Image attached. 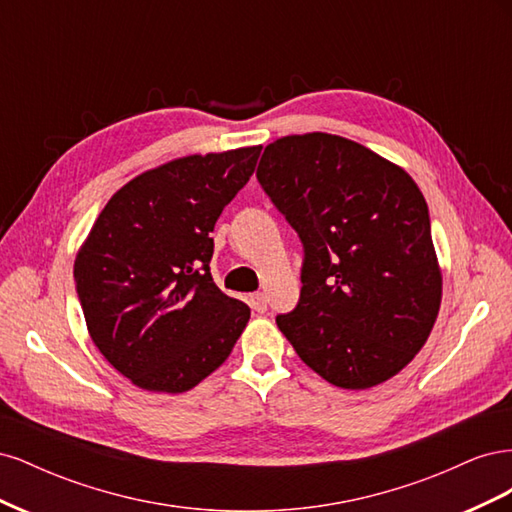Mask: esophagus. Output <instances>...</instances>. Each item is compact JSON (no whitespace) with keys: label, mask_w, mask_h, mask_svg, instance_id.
I'll return each mask as SVG.
<instances>
[{"label":"esophagus","mask_w":512,"mask_h":512,"mask_svg":"<svg viewBox=\"0 0 512 512\" xmlns=\"http://www.w3.org/2000/svg\"><path fill=\"white\" fill-rule=\"evenodd\" d=\"M250 307L254 309V312H258V314H262V312H267V297L262 292H254V294H250Z\"/></svg>","instance_id":"1"}]
</instances>
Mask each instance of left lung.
Returning a JSON list of instances; mask_svg holds the SVG:
<instances>
[{"mask_svg": "<svg viewBox=\"0 0 512 512\" xmlns=\"http://www.w3.org/2000/svg\"><path fill=\"white\" fill-rule=\"evenodd\" d=\"M256 177L303 243L301 297L275 318L301 361L371 389L421 350L442 301L427 203L404 168L348 138H277Z\"/></svg>", "mask_w": 512, "mask_h": 512, "instance_id": "1", "label": "left lung"}]
</instances>
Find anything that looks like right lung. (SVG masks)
<instances>
[{"label":"right lung","instance_id":"1","mask_svg":"<svg viewBox=\"0 0 512 512\" xmlns=\"http://www.w3.org/2000/svg\"><path fill=\"white\" fill-rule=\"evenodd\" d=\"M258 147L185 156L128 181L74 260L87 331L119 374L185 393L235 348L250 307L215 286L211 232L250 181Z\"/></svg>","mask_w":512,"mask_h":512}]
</instances>
